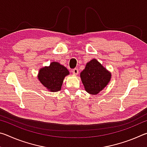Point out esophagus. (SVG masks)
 I'll use <instances>...</instances> for the list:
<instances>
[{
    "instance_id": "34e87169",
    "label": "esophagus",
    "mask_w": 147,
    "mask_h": 147,
    "mask_svg": "<svg viewBox=\"0 0 147 147\" xmlns=\"http://www.w3.org/2000/svg\"><path fill=\"white\" fill-rule=\"evenodd\" d=\"M72 72H73V73L74 74H78V69H76V68L73 69V71H72Z\"/></svg>"
}]
</instances>
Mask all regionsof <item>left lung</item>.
I'll use <instances>...</instances> for the list:
<instances>
[{
	"label": "left lung",
	"instance_id": "1",
	"mask_svg": "<svg viewBox=\"0 0 147 147\" xmlns=\"http://www.w3.org/2000/svg\"><path fill=\"white\" fill-rule=\"evenodd\" d=\"M80 77L86 91L91 94H96L108 84L111 74L96 59H93L86 64Z\"/></svg>",
	"mask_w": 147,
	"mask_h": 147
}]
</instances>
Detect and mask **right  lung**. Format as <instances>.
<instances>
[{
  "mask_svg": "<svg viewBox=\"0 0 147 147\" xmlns=\"http://www.w3.org/2000/svg\"><path fill=\"white\" fill-rule=\"evenodd\" d=\"M69 74V71L58 62H52L49 67L39 70L38 79L43 85L52 92L61 89L65 76Z\"/></svg>",
  "mask_w": 147,
  "mask_h": 147,
  "instance_id": "add662e5",
  "label": "right lung"
}]
</instances>
